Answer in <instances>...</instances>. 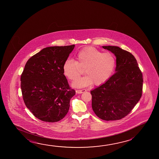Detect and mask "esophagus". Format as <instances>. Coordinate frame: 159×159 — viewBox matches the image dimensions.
<instances>
[{"mask_svg": "<svg viewBox=\"0 0 159 159\" xmlns=\"http://www.w3.org/2000/svg\"><path fill=\"white\" fill-rule=\"evenodd\" d=\"M86 91V90L85 89H82V90H76V93H78V94H81V93H84V92H85Z\"/></svg>", "mask_w": 159, "mask_h": 159, "instance_id": "obj_1", "label": "esophagus"}]
</instances>
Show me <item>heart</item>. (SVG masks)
Masks as SVG:
<instances>
[{"label": "heart", "mask_w": 159, "mask_h": 159, "mask_svg": "<svg viewBox=\"0 0 159 159\" xmlns=\"http://www.w3.org/2000/svg\"><path fill=\"white\" fill-rule=\"evenodd\" d=\"M76 61L68 59L63 65L64 75L68 79L74 80L85 68L86 75L76 79L73 86L83 88L91 85L99 86L109 79L116 65L114 55L111 52H103L94 48H86L79 51L75 56Z\"/></svg>", "instance_id": "obj_1"}]
</instances>
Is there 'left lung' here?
<instances>
[{"mask_svg": "<svg viewBox=\"0 0 159 159\" xmlns=\"http://www.w3.org/2000/svg\"><path fill=\"white\" fill-rule=\"evenodd\" d=\"M116 58L115 73L108 80L90 91L92 108L102 120H120L140 100L143 78L133 54L116 46H102Z\"/></svg>", "mask_w": 159, "mask_h": 159, "instance_id": "obj_1", "label": "left lung"}]
</instances>
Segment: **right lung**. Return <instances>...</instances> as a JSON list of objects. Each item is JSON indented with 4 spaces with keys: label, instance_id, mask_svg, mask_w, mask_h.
I'll list each match as a JSON object with an SVG mask.
<instances>
[{
    "label": "right lung",
    "instance_id": "obj_1",
    "mask_svg": "<svg viewBox=\"0 0 159 159\" xmlns=\"http://www.w3.org/2000/svg\"><path fill=\"white\" fill-rule=\"evenodd\" d=\"M75 45L44 48L30 57L21 75L27 108L39 120L57 122L68 113L75 91L69 87L63 65Z\"/></svg>",
    "mask_w": 159,
    "mask_h": 159
}]
</instances>
